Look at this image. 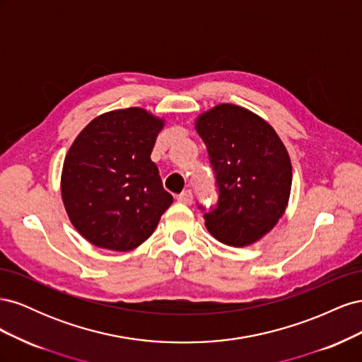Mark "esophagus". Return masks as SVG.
<instances>
[{"mask_svg":"<svg viewBox=\"0 0 362 362\" xmlns=\"http://www.w3.org/2000/svg\"><path fill=\"white\" fill-rule=\"evenodd\" d=\"M178 202L181 204H185V205H192L193 202V193L192 190H184L181 194H178Z\"/></svg>","mask_w":362,"mask_h":362,"instance_id":"esophagus-1","label":"esophagus"}]
</instances>
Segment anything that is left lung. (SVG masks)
<instances>
[{
	"label": "left lung",
	"instance_id": "8db88e82",
	"mask_svg": "<svg viewBox=\"0 0 362 362\" xmlns=\"http://www.w3.org/2000/svg\"><path fill=\"white\" fill-rule=\"evenodd\" d=\"M216 173L217 208L205 226L223 245L243 247L270 233L286 213L291 161L276 131L245 107L218 104L194 120Z\"/></svg>",
	"mask_w": 362,
	"mask_h": 362
}]
</instances>
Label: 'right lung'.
<instances>
[{"mask_svg":"<svg viewBox=\"0 0 362 362\" xmlns=\"http://www.w3.org/2000/svg\"><path fill=\"white\" fill-rule=\"evenodd\" d=\"M163 127V117L129 107L96 116L74 140L60 190L71 223L89 243L133 250L172 205L151 160Z\"/></svg>","mask_w":362,"mask_h":362,"instance_id":"add662e5","label":"right lung"}]
</instances>
